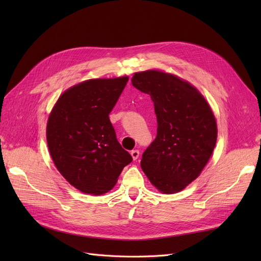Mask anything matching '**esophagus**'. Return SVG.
I'll return each mask as SVG.
<instances>
[{
    "label": "esophagus",
    "instance_id": "1",
    "mask_svg": "<svg viewBox=\"0 0 261 261\" xmlns=\"http://www.w3.org/2000/svg\"><path fill=\"white\" fill-rule=\"evenodd\" d=\"M130 154H132V156H133V160H137L138 158H139V150H137V149L132 150Z\"/></svg>",
    "mask_w": 261,
    "mask_h": 261
}]
</instances>
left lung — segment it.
<instances>
[{
	"label": "left lung",
	"mask_w": 261,
	"mask_h": 261,
	"mask_svg": "<svg viewBox=\"0 0 261 261\" xmlns=\"http://www.w3.org/2000/svg\"><path fill=\"white\" fill-rule=\"evenodd\" d=\"M132 84L151 97L158 122L141 169L161 193H177L209 161L218 136L216 117L202 94L175 75L150 69L135 73Z\"/></svg>",
	"instance_id": "8db88e82"
}]
</instances>
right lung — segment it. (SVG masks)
<instances>
[{
	"label": "right lung",
	"mask_w": 261,
	"mask_h": 261,
	"mask_svg": "<svg viewBox=\"0 0 261 261\" xmlns=\"http://www.w3.org/2000/svg\"><path fill=\"white\" fill-rule=\"evenodd\" d=\"M128 77L89 80L67 89L46 124V141L55 167L78 191L102 195L114 187L133 161L116 139L109 114Z\"/></svg>",
	"instance_id": "add662e5"
}]
</instances>
